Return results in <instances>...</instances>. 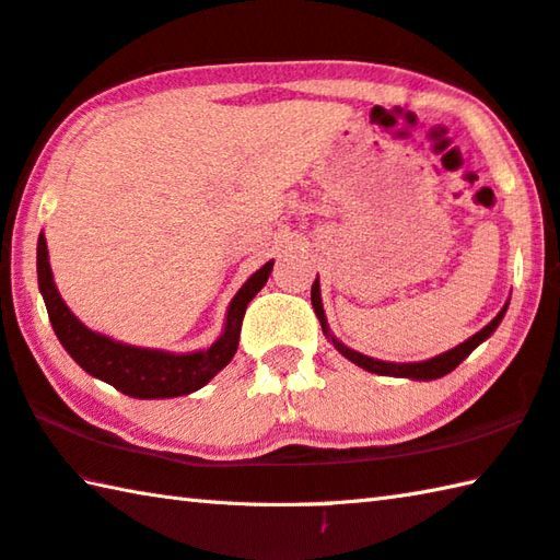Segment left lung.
Instances as JSON below:
<instances>
[{
	"mask_svg": "<svg viewBox=\"0 0 560 560\" xmlns=\"http://www.w3.org/2000/svg\"><path fill=\"white\" fill-rule=\"evenodd\" d=\"M311 301H313V311H315V315H318V320H320L323 332L328 335V340L335 345V350H338V352L342 354V358H348L350 362L358 364V368L368 370V372H372V374H382V377H406V380H423V382L439 380V377H443V374L453 372V370L457 368V364H460V362L467 358V354H470V352L477 348V345L490 338V335L497 330V325L502 323L504 313H506V306H510V303H504V308L494 315V320L487 323L480 332H475L472 338H467L465 342H460V345H457V348H453V350H448V352L435 354V358L423 360V362H384V360L368 358V354H362V352H358V350H350L348 345H342V342L330 332L328 320H325V311H323V301H320V283H318V279H315L313 287H311Z\"/></svg>",
	"mask_w": 560,
	"mask_h": 560,
	"instance_id": "1",
	"label": "left lung"
}]
</instances>
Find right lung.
<instances>
[{
	"mask_svg": "<svg viewBox=\"0 0 560 560\" xmlns=\"http://www.w3.org/2000/svg\"><path fill=\"white\" fill-rule=\"evenodd\" d=\"M273 261H267L259 271L242 283L237 296L232 299L228 308L225 330L220 338L210 345L208 350L198 352H166L137 348L119 340H112L103 332L90 330L88 325L80 323L66 301L60 299L56 289L54 271L48 264V247L44 232L38 235L36 247V271H38V289L46 301V311L50 325L58 335L60 345L88 374L115 386L121 394L135 396V399H171V396H183L198 392L206 386L215 374L230 364L235 358L240 345L242 318H245L247 303L257 296L264 283H267Z\"/></svg>",
	"mask_w": 560,
	"mask_h": 560,
	"instance_id": "add662e5",
	"label": "right lung"
}]
</instances>
